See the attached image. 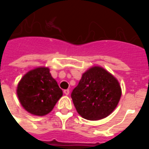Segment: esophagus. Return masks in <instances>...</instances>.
Masks as SVG:
<instances>
[{"label":"esophagus","instance_id":"1","mask_svg":"<svg viewBox=\"0 0 149 149\" xmlns=\"http://www.w3.org/2000/svg\"><path fill=\"white\" fill-rule=\"evenodd\" d=\"M64 93H65V95H68V94H69V90H68V89H65V90H64Z\"/></svg>","mask_w":149,"mask_h":149}]
</instances>
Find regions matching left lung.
Masks as SVG:
<instances>
[{"label":"left lung","instance_id":"8db88e82","mask_svg":"<svg viewBox=\"0 0 149 149\" xmlns=\"http://www.w3.org/2000/svg\"><path fill=\"white\" fill-rule=\"evenodd\" d=\"M121 97L118 81L100 66H94L82 75L71 97L83 118L97 120L110 115Z\"/></svg>","mask_w":149,"mask_h":149}]
</instances>
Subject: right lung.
Instances as JSON below:
<instances>
[{"mask_svg": "<svg viewBox=\"0 0 149 149\" xmlns=\"http://www.w3.org/2000/svg\"><path fill=\"white\" fill-rule=\"evenodd\" d=\"M17 94L24 109L31 114L45 116L51 112L63 92L49 72L39 67L28 72L19 82Z\"/></svg>", "mask_w": 149, "mask_h": 149, "instance_id": "1", "label": "right lung"}]
</instances>
